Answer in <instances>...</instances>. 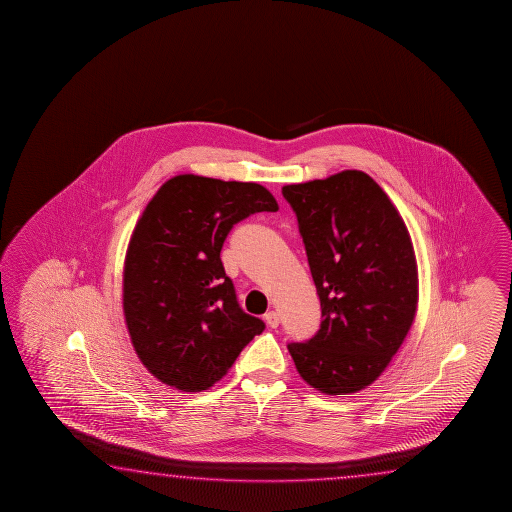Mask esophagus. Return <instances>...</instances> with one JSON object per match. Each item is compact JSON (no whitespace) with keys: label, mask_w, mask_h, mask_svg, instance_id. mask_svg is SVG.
I'll return each instance as SVG.
<instances>
[{"label":"esophagus","mask_w":512,"mask_h":512,"mask_svg":"<svg viewBox=\"0 0 512 512\" xmlns=\"http://www.w3.org/2000/svg\"><path fill=\"white\" fill-rule=\"evenodd\" d=\"M263 321L267 322V326H270V328H278L279 313L278 312L265 313V317H263Z\"/></svg>","instance_id":"34e87169"}]
</instances>
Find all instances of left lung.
<instances>
[{
	"instance_id": "obj_1",
	"label": "left lung",
	"mask_w": 512,
	"mask_h": 512,
	"mask_svg": "<svg viewBox=\"0 0 512 512\" xmlns=\"http://www.w3.org/2000/svg\"><path fill=\"white\" fill-rule=\"evenodd\" d=\"M295 211L321 330L288 344L297 373L328 396L369 387L407 337L417 310V265L403 218L360 170L283 186Z\"/></svg>"
}]
</instances>
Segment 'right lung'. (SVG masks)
<instances>
[{"label":"right lung","mask_w":512,"mask_h":512,"mask_svg":"<svg viewBox=\"0 0 512 512\" xmlns=\"http://www.w3.org/2000/svg\"><path fill=\"white\" fill-rule=\"evenodd\" d=\"M261 211H278L261 184L184 174L139 217L123 267V315L136 355L159 382L209 389L265 330L240 308L220 260L234 224Z\"/></svg>","instance_id":"add662e5"}]
</instances>
